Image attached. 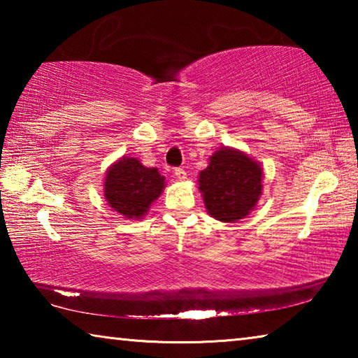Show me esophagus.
<instances>
[{
  "instance_id": "1",
  "label": "esophagus",
  "mask_w": 358,
  "mask_h": 358,
  "mask_svg": "<svg viewBox=\"0 0 358 358\" xmlns=\"http://www.w3.org/2000/svg\"><path fill=\"white\" fill-rule=\"evenodd\" d=\"M173 175H175V178L180 180V181H185V180L187 178V175H186V171H185V169H175Z\"/></svg>"
}]
</instances>
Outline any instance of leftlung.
<instances>
[{
    "label": "left lung",
    "mask_w": 358,
    "mask_h": 358,
    "mask_svg": "<svg viewBox=\"0 0 358 358\" xmlns=\"http://www.w3.org/2000/svg\"><path fill=\"white\" fill-rule=\"evenodd\" d=\"M264 169L245 151L222 147L199 173V191L207 213L222 222L243 220L262 196Z\"/></svg>",
    "instance_id": "8db88e82"
}]
</instances>
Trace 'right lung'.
Listing matches in <instances>:
<instances>
[{
    "label": "right lung",
    "mask_w": 358,
    "mask_h": 358,
    "mask_svg": "<svg viewBox=\"0 0 358 358\" xmlns=\"http://www.w3.org/2000/svg\"><path fill=\"white\" fill-rule=\"evenodd\" d=\"M166 187V178L156 167H145L137 157L123 156L107 169L104 199L126 220H143Z\"/></svg>",
    "instance_id": "1"
}]
</instances>
